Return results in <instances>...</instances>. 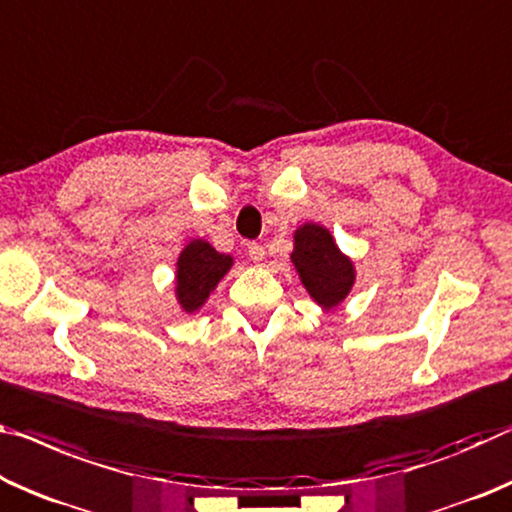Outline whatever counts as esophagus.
I'll use <instances>...</instances> for the list:
<instances>
[{
  "instance_id": "34e87169",
  "label": "esophagus",
  "mask_w": 512,
  "mask_h": 512,
  "mask_svg": "<svg viewBox=\"0 0 512 512\" xmlns=\"http://www.w3.org/2000/svg\"><path fill=\"white\" fill-rule=\"evenodd\" d=\"M248 257L253 259L255 264H264V259H266V250H264V246L262 243H248Z\"/></svg>"
}]
</instances>
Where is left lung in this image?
Listing matches in <instances>:
<instances>
[{
    "instance_id": "obj_1",
    "label": "left lung",
    "mask_w": 512,
    "mask_h": 512,
    "mask_svg": "<svg viewBox=\"0 0 512 512\" xmlns=\"http://www.w3.org/2000/svg\"><path fill=\"white\" fill-rule=\"evenodd\" d=\"M291 264L300 285L323 312L337 310L355 285V262L342 253L326 225L305 221L294 230Z\"/></svg>"
}]
</instances>
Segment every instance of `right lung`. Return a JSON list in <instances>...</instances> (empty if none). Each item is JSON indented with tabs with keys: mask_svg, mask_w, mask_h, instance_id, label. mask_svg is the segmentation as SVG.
<instances>
[{
	"mask_svg": "<svg viewBox=\"0 0 512 512\" xmlns=\"http://www.w3.org/2000/svg\"><path fill=\"white\" fill-rule=\"evenodd\" d=\"M232 266L234 257L218 253L207 239L186 241L177 255L173 280L175 303L180 310L184 314L200 312Z\"/></svg>",
	"mask_w": 512,
	"mask_h": 512,
	"instance_id": "right-lung-1",
	"label": "right lung"
}]
</instances>
